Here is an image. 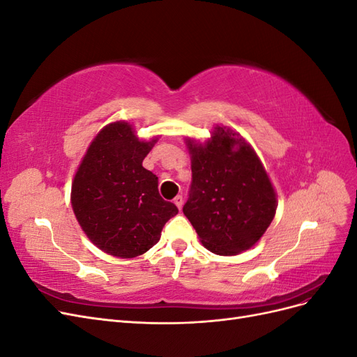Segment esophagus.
I'll use <instances>...</instances> for the list:
<instances>
[{"label":"esophagus","instance_id":"34e87169","mask_svg":"<svg viewBox=\"0 0 357 357\" xmlns=\"http://www.w3.org/2000/svg\"><path fill=\"white\" fill-rule=\"evenodd\" d=\"M174 204L177 205L178 210H181V207H183V197H181V195H177V197L174 198Z\"/></svg>","mask_w":357,"mask_h":357}]
</instances>
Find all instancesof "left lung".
Instances as JSON below:
<instances>
[{"label": "left lung", "mask_w": 357, "mask_h": 357, "mask_svg": "<svg viewBox=\"0 0 357 357\" xmlns=\"http://www.w3.org/2000/svg\"><path fill=\"white\" fill-rule=\"evenodd\" d=\"M192 183L183 207L210 252L222 256L250 248L271 225L277 198L253 149L229 129L215 128L207 144L188 142Z\"/></svg>", "instance_id": "left-lung-1"}]
</instances>
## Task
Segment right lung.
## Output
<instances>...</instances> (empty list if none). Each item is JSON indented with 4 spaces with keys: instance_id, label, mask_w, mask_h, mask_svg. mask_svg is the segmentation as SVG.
I'll return each mask as SVG.
<instances>
[{
    "instance_id": "1",
    "label": "right lung",
    "mask_w": 357,
    "mask_h": 357,
    "mask_svg": "<svg viewBox=\"0 0 357 357\" xmlns=\"http://www.w3.org/2000/svg\"><path fill=\"white\" fill-rule=\"evenodd\" d=\"M155 142H139L125 122L107 125L93 138L74 177L75 218L89 240L112 256L146 253L178 213L159 195L158 177L143 167Z\"/></svg>"
}]
</instances>
